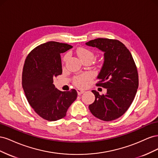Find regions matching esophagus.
Wrapping results in <instances>:
<instances>
[{"mask_svg": "<svg viewBox=\"0 0 158 158\" xmlns=\"http://www.w3.org/2000/svg\"><path fill=\"white\" fill-rule=\"evenodd\" d=\"M77 92H78V94L79 95H80L81 94H82L84 93V91L82 90V89H77Z\"/></svg>", "mask_w": 158, "mask_h": 158, "instance_id": "obj_1", "label": "esophagus"}]
</instances>
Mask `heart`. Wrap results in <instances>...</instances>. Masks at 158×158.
I'll list each match as a JSON object with an SVG mask.
<instances>
[{
    "label": "heart",
    "mask_w": 158,
    "mask_h": 158,
    "mask_svg": "<svg viewBox=\"0 0 158 158\" xmlns=\"http://www.w3.org/2000/svg\"><path fill=\"white\" fill-rule=\"evenodd\" d=\"M76 54H77L80 59L82 61H84L85 60H92L94 57V52L91 50L87 48H85V47H80V48H78L77 50H76ZM68 57H69L68 54L65 55L63 59V61L66 62V60L68 59ZM90 79H91L90 75L88 74H83L76 76V77L74 78V84L76 85V86L84 88L88 84Z\"/></svg>",
    "instance_id": "1"
}]
</instances>
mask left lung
<instances>
[{"label": "left lung", "mask_w": 158, "mask_h": 158, "mask_svg": "<svg viewBox=\"0 0 158 158\" xmlns=\"http://www.w3.org/2000/svg\"><path fill=\"white\" fill-rule=\"evenodd\" d=\"M85 44L104 52V63L96 85L107 89L106 95L92 90L95 99L89 106V111L102 121L115 120L125 114L135 98L138 88L135 62L127 47L118 40L98 38Z\"/></svg>", "instance_id": "left-lung-1"}]
</instances>
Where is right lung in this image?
Wrapping results in <instances>:
<instances>
[{
	"instance_id": "add662e5",
	"label": "right lung",
	"mask_w": 158,
	"mask_h": 158,
	"mask_svg": "<svg viewBox=\"0 0 158 158\" xmlns=\"http://www.w3.org/2000/svg\"><path fill=\"white\" fill-rule=\"evenodd\" d=\"M73 46L56 41H48L33 49L25 60L22 82L30 106L41 118L55 121L64 118L77 98L75 89L61 92L55 88L53 78L60 75V54Z\"/></svg>"
}]
</instances>
